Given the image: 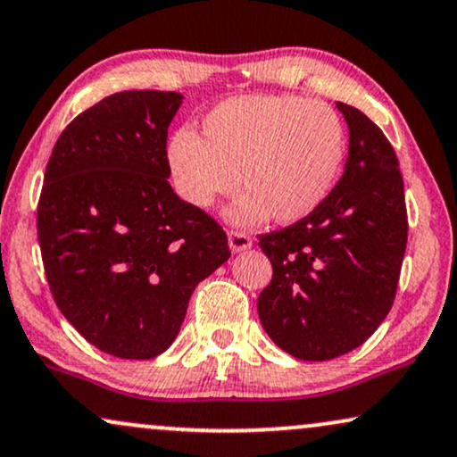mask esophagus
Masks as SVG:
<instances>
[{"label":"esophagus","mask_w":457,"mask_h":457,"mask_svg":"<svg viewBox=\"0 0 457 457\" xmlns=\"http://www.w3.org/2000/svg\"><path fill=\"white\" fill-rule=\"evenodd\" d=\"M228 242H229V248H232L234 253H240L245 251V248H251L253 246V238L245 232H240V229H229L228 232Z\"/></svg>","instance_id":"esophagus-1"}]
</instances>
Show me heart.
Instances as JSON below:
<instances>
[{"mask_svg":"<svg viewBox=\"0 0 457 457\" xmlns=\"http://www.w3.org/2000/svg\"><path fill=\"white\" fill-rule=\"evenodd\" d=\"M344 158L345 130L335 109L299 96L223 101L202 122V138L179 130L169 145L172 181L189 204L206 209L242 181L246 194L232 209L238 223L310 217L333 192Z\"/></svg>","mask_w":457,"mask_h":457,"instance_id":"b5f03b06","label":"heart"}]
</instances>
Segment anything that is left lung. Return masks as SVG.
Listing matches in <instances>:
<instances>
[{
	"instance_id": "obj_1",
	"label": "left lung",
	"mask_w": 457,
	"mask_h": 457,
	"mask_svg": "<svg viewBox=\"0 0 457 457\" xmlns=\"http://www.w3.org/2000/svg\"><path fill=\"white\" fill-rule=\"evenodd\" d=\"M350 130L345 170L310 217L259 236L271 280L257 299L271 342L302 361H331L382 325L407 248L395 147L365 113L337 103Z\"/></svg>"
}]
</instances>
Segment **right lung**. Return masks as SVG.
<instances>
[{
  "mask_svg": "<svg viewBox=\"0 0 457 457\" xmlns=\"http://www.w3.org/2000/svg\"><path fill=\"white\" fill-rule=\"evenodd\" d=\"M179 92L124 90L61 132L37 202L50 293L86 342L147 361L175 342L195 285L232 255L209 212L172 192Z\"/></svg>",
  "mask_w": 457,
  "mask_h": 457,
  "instance_id": "1",
  "label": "right lung"
}]
</instances>
